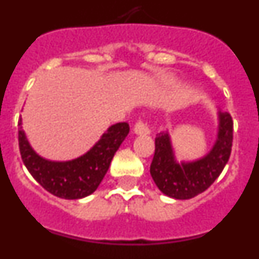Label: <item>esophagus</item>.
<instances>
[{"mask_svg":"<svg viewBox=\"0 0 259 259\" xmlns=\"http://www.w3.org/2000/svg\"><path fill=\"white\" fill-rule=\"evenodd\" d=\"M134 132L136 135H144V136H146V135L150 134V130H149V127L145 124V123L141 122V120H139V122L134 125Z\"/></svg>","mask_w":259,"mask_h":259,"instance_id":"esophagus-1","label":"esophagus"}]
</instances>
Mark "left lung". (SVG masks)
<instances>
[{"label":"left lung","instance_id":"8db88e82","mask_svg":"<svg viewBox=\"0 0 259 259\" xmlns=\"http://www.w3.org/2000/svg\"><path fill=\"white\" fill-rule=\"evenodd\" d=\"M232 137V118L228 113L218 110L217 140L211 149L198 159L179 162L168 131L158 134L150 164V175L158 189L175 200H189L206 191L230 159Z\"/></svg>","mask_w":259,"mask_h":259}]
</instances>
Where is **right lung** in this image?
<instances>
[{
	"instance_id": "1",
	"label": "right lung",
	"mask_w": 259,
	"mask_h": 259,
	"mask_svg": "<svg viewBox=\"0 0 259 259\" xmlns=\"http://www.w3.org/2000/svg\"><path fill=\"white\" fill-rule=\"evenodd\" d=\"M19 150L23 163L36 182L57 197L79 200L98 188L114 154L130 132L127 123L110 125L100 140L83 155L71 161H50L33 150L19 119Z\"/></svg>"
}]
</instances>
